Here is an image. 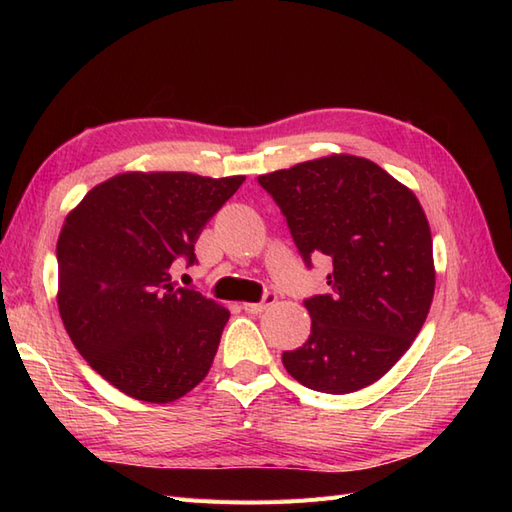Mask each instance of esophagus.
Here are the masks:
<instances>
[{
	"label": "esophagus",
	"mask_w": 512,
	"mask_h": 512,
	"mask_svg": "<svg viewBox=\"0 0 512 512\" xmlns=\"http://www.w3.org/2000/svg\"><path fill=\"white\" fill-rule=\"evenodd\" d=\"M275 299H277L275 292H266L262 301H259V303H244L242 310L248 312V314H262L268 306H273Z\"/></svg>",
	"instance_id": "34e87169"
}]
</instances>
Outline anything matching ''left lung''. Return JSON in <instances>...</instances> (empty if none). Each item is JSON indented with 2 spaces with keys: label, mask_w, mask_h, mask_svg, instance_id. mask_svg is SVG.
<instances>
[{
  "label": "left lung",
  "mask_w": 512,
  "mask_h": 512,
  "mask_svg": "<svg viewBox=\"0 0 512 512\" xmlns=\"http://www.w3.org/2000/svg\"><path fill=\"white\" fill-rule=\"evenodd\" d=\"M284 213L308 266L328 255V295L303 301L308 341L281 361L323 394L385 376L427 319L436 268L431 228L411 189L367 158L334 154L257 178Z\"/></svg>",
  "instance_id": "left-lung-1"
}]
</instances>
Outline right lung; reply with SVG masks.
Listing matches in <instances>:
<instances>
[{
    "mask_svg": "<svg viewBox=\"0 0 512 512\" xmlns=\"http://www.w3.org/2000/svg\"><path fill=\"white\" fill-rule=\"evenodd\" d=\"M246 178L127 171L96 184L57 242L59 314L76 350L123 394L173 402L209 374L231 312L178 288L171 264Z\"/></svg>",
    "mask_w": 512,
    "mask_h": 512,
    "instance_id": "right-lung-1",
    "label": "right lung"
}]
</instances>
